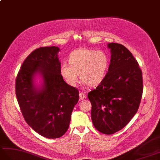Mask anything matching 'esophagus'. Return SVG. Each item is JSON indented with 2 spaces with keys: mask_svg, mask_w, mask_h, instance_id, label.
I'll return each mask as SVG.
<instances>
[{
  "mask_svg": "<svg viewBox=\"0 0 160 160\" xmlns=\"http://www.w3.org/2000/svg\"><path fill=\"white\" fill-rule=\"evenodd\" d=\"M86 94H85V93H84V92H79V98L81 99V100H83V99H85L86 98Z\"/></svg>",
  "mask_w": 160,
  "mask_h": 160,
  "instance_id": "1",
  "label": "esophagus"
}]
</instances>
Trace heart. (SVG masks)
I'll list each match as a JSON object with an SVG mask.
<instances>
[{"label":"heart","mask_w":160,"mask_h":160,"mask_svg":"<svg viewBox=\"0 0 160 160\" xmlns=\"http://www.w3.org/2000/svg\"><path fill=\"white\" fill-rule=\"evenodd\" d=\"M69 65L63 64L60 68L61 75L65 82L75 86L81 81L89 87L98 85L103 80L109 64V59L103 51L85 48L78 49L70 54Z\"/></svg>","instance_id":"obj_1"}]
</instances>
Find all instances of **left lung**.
Masks as SVG:
<instances>
[{
  "mask_svg": "<svg viewBox=\"0 0 160 160\" xmlns=\"http://www.w3.org/2000/svg\"><path fill=\"white\" fill-rule=\"evenodd\" d=\"M111 63L103 80L89 92L92 120L96 130L112 134L122 130L137 112L143 91L142 71L132 53L111 42Z\"/></svg>",
  "mask_w": 160,
  "mask_h": 160,
  "instance_id": "8db88e82",
  "label": "left lung"
}]
</instances>
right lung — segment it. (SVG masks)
<instances>
[{
    "label": "right lung",
    "instance_id": "obj_1",
    "mask_svg": "<svg viewBox=\"0 0 160 160\" xmlns=\"http://www.w3.org/2000/svg\"><path fill=\"white\" fill-rule=\"evenodd\" d=\"M58 47L36 49L23 62L15 80V93L26 123L38 134L58 138L67 131L79 90L68 85L60 73ZM37 73L44 79L40 88L33 84Z\"/></svg>",
    "mask_w": 160,
    "mask_h": 160
}]
</instances>
